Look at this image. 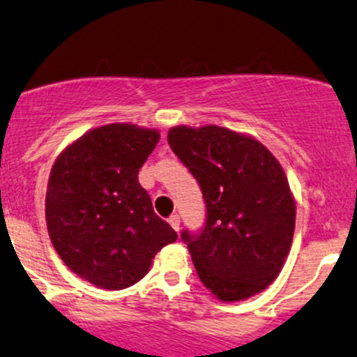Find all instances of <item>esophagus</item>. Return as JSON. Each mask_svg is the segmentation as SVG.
Listing matches in <instances>:
<instances>
[{"instance_id":"1","label":"esophagus","mask_w":357,"mask_h":357,"mask_svg":"<svg viewBox=\"0 0 357 357\" xmlns=\"http://www.w3.org/2000/svg\"><path fill=\"white\" fill-rule=\"evenodd\" d=\"M169 225L174 228L176 231H179V225H181V220H179V215H171L169 216Z\"/></svg>"}]
</instances>
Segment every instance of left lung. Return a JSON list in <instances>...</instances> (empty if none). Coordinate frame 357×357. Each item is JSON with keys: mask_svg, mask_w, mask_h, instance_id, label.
Listing matches in <instances>:
<instances>
[{"mask_svg": "<svg viewBox=\"0 0 357 357\" xmlns=\"http://www.w3.org/2000/svg\"><path fill=\"white\" fill-rule=\"evenodd\" d=\"M173 153L202 188V230L181 231L199 280L220 301L261 292L292 245L296 204L284 169L255 139L218 126L167 132Z\"/></svg>", "mask_w": 357, "mask_h": 357, "instance_id": "1", "label": "left lung"}]
</instances>
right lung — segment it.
<instances>
[{
  "label": "right lung",
  "mask_w": 357,
  "mask_h": 357,
  "mask_svg": "<svg viewBox=\"0 0 357 357\" xmlns=\"http://www.w3.org/2000/svg\"><path fill=\"white\" fill-rule=\"evenodd\" d=\"M158 141V130L132 124L97 127L52 167L48 235L65 265L100 289L134 285L155 253L178 238L137 179Z\"/></svg>",
  "instance_id": "obj_1"
}]
</instances>
